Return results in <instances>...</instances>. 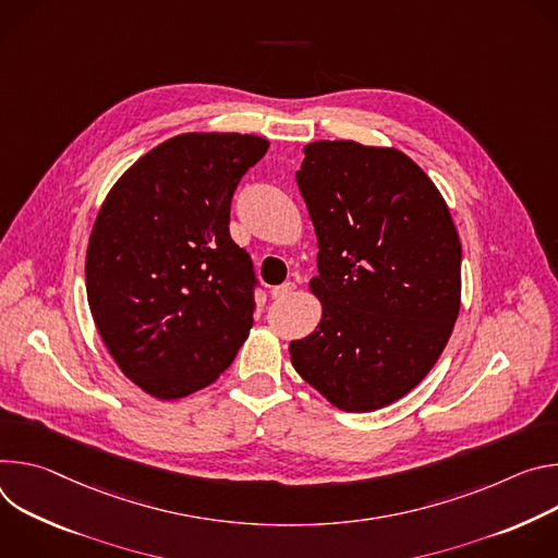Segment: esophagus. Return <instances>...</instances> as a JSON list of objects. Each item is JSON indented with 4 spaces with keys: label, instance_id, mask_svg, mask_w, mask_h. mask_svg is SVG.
<instances>
[{
    "label": "esophagus",
    "instance_id": "obj_1",
    "mask_svg": "<svg viewBox=\"0 0 558 558\" xmlns=\"http://www.w3.org/2000/svg\"><path fill=\"white\" fill-rule=\"evenodd\" d=\"M294 283L292 281H286V283H281V286H275L272 290H270V294H272V299H286V296H290L292 292H294Z\"/></svg>",
    "mask_w": 558,
    "mask_h": 558
}]
</instances>
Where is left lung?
I'll return each instance as SVG.
<instances>
[{
    "label": "left lung",
    "mask_w": 558,
    "mask_h": 558,
    "mask_svg": "<svg viewBox=\"0 0 558 558\" xmlns=\"http://www.w3.org/2000/svg\"><path fill=\"white\" fill-rule=\"evenodd\" d=\"M296 185L317 232L324 313L290 341L296 373L345 412L423 381L461 307V241L429 177L401 150L350 140L303 148Z\"/></svg>",
    "instance_id": "obj_1"
}]
</instances>
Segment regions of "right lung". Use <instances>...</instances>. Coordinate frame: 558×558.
Instances as JSON below:
<instances>
[{
  "label": "right lung",
  "instance_id": "add662e5",
  "mask_svg": "<svg viewBox=\"0 0 558 558\" xmlns=\"http://www.w3.org/2000/svg\"><path fill=\"white\" fill-rule=\"evenodd\" d=\"M257 135L185 133L112 185L86 253L104 345L144 392L210 386L253 328L255 270L228 230L236 183L268 150Z\"/></svg>",
  "mask_w": 558,
  "mask_h": 558
}]
</instances>
